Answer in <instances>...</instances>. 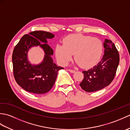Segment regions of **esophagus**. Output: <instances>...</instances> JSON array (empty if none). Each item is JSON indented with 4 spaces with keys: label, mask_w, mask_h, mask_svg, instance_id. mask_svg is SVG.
Here are the masks:
<instances>
[{
    "label": "esophagus",
    "mask_w": 130,
    "mask_h": 130,
    "mask_svg": "<svg viewBox=\"0 0 130 130\" xmlns=\"http://www.w3.org/2000/svg\"><path fill=\"white\" fill-rule=\"evenodd\" d=\"M69 71H70V73H75V70H71V69H69L68 70Z\"/></svg>",
    "instance_id": "1"
}]
</instances>
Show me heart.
<instances>
[{
	"label": "heart",
	"mask_w": 130,
	"mask_h": 130,
	"mask_svg": "<svg viewBox=\"0 0 130 130\" xmlns=\"http://www.w3.org/2000/svg\"><path fill=\"white\" fill-rule=\"evenodd\" d=\"M103 51L102 41L96 37L82 34L68 35L63 39V45L57 44L55 52L57 61L67 65L72 59L83 68L93 67L100 59Z\"/></svg>",
	"instance_id": "1"
}]
</instances>
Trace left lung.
<instances>
[{
    "label": "left lung",
    "mask_w": 130,
    "mask_h": 130,
    "mask_svg": "<svg viewBox=\"0 0 130 130\" xmlns=\"http://www.w3.org/2000/svg\"><path fill=\"white\" fill-rule=\"evenodd\" d=\"M104 54L96 65L84 71V79L80 84L83 89L93 92L108 86L113 80L120 62V56L115 44L106 39L103 43Z\"/></svg>",
    "instance_id": "8db88e82"
}]
</instances>
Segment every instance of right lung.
I'll use <instances>...</instances> for the list:
<instances>
[{
	"label": "right lung",
	"mask_w": 130,
	"mask_h": 130,
	"mask_svg": "<svg viewBox=\"0 0 130 130\" xmlns=\"http://www.w3.org/2000/svg\"><path fill=\"white\" fill-rule=\"evenodd\" d=\"M54 37V34L47 32H31L24 35L14 48V77L19 86L27 92L36 94L48 92L54 86L58 71L63 69L57 67L51 57L54 51L47 39ZM38 45L45 52L44 60L39 64H32L28 59V52L32 46Z\"/></svg>",
	"instance_id": "add662e5"
}]
</instances>
